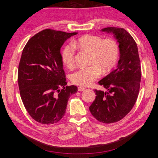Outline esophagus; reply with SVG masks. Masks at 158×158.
Returning <instances> with one entry per match:
<instances>
[{
  "label": "esophagus",
  "instance_id": "esophagus-1",
  "mask_svg": "<svg viewBox=\"0 0 158 158\" xmlns=\"http://www.w3.org/2000/svg\"><path fill=\"white\" fill-rule=\"evenodd\" d=\"M85 88H83V87H78V91L81 92V91H83V90H85Z\"/></svg>",
  "mask_w": 158,
  "mask_h": 158
}]
</instances>
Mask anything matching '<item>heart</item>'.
<instances>
[{
  "instance_id": "b5f03b06",
  "label": "heart",
  "mask_w": 158,
  "mask_h": 158,
  "mask_svg": "<svg viewBox=\"0 0 158 158\" xmlns=\"http://www.w3.org/2000/svg\"><path fill=\"white\" fill-rule=\"evenodd\" d=\"M90 53L88 67L79 69L71 76L75 85L88 86L99 78L102 71L108 73L111 70L119 58V46L115 39H102L100 36L86 35L66 45L62 52V60L64 65L70 69L75 63V48Z\"/></svg>"
}]
</instances>
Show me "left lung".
<instances>
[{
	"mask_svg": "<svg viewBox=\"0 0 158 158\" xmlns=\"http://www.w3.org/2000/svg\"><path fill=\"white\" fill-rule=\"evenodd\" d=\"M112 32L119 46V60L117 68L98 81L106 92L94 89L96 99L89 106L92 115L100 122L111 123L122 119L138 98L141 67L136 43L125 29L103 28Z\"/></svg>",
	"mask_w": 158,
	"mask_h": 158,
	"instance_id": "8db88e82",
	"label": "left lung"
}]
</instances>
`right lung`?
Here are the masks:
<instances>
[{"label": "right lung", "instance_id": "1", "mask_svg": "<svg viewBox=\"0 0 158 158\" xmlns=\"http://www.w3.org/2000/svg\"><path fill=\"white\" fill-rule=\"evenodd\" d=\"M77 32L45 29L29 39L20 59L18 79L20 96L29 115L39 123L58 122L77 87L66 85L60 49Z\"/></svg>", "mask_w": 158, "mask_h": 158}]
</instances>
